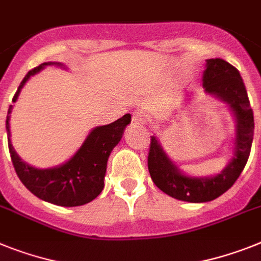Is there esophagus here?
I'll return each mask as SVG.
<instances>
[{"label":"esophagus","instance_id":"34e87169","mask_svg":"<svg viewBox=\"0 0 261 261\" xmlns=\"http://www.w3.org/2000/svg\"><path fill=\"white\" fill-rule=\"evenodd\" d=\"M147 122V115L146 113L141 110H137L134 114H133V124L134 126H142Z\"/></svg>","mask_w":261,"mask_h":261}]
</instances>
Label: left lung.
<instances>
[{
  "label": "left lung",
  "mask_w": 261,
  "mask_h": 261,
  "mask_svg": "<svg viewBox=\"0 0 261 261\" xmlns=\"http://www.w3.org/2000/svg\"><path fill=\"white\" fill-rule=\"evenodd\" d=\"M203 89L208 95L224 102L235 120L232 156L219 174L192 176L181 172L168 158L156 135L151 137L148 171L159 190L171 198L190 203H205L219 198L233 186L248 161L253 141V111L240 73L220 58L205 61ZM188 97V94H187Z\"/></svg>",
  "instance_id": "left-lung-1"
}]
</instances>
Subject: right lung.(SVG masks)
Wrapping results in <instances>:
<instances>
[{
    "label": "right lung",
    "mask_w": 261,
    "mask_h": 261,
    "mask_svg": "<svg viewBox=\"0 0 261 261\" xmlns=\"http://www.w3.org/2000/svg\"><path fill=\"white\" fill-rule=\"evenodd\" d=\"M46 66H58L66 69L61 62H43L36 69L30 70L19 85L13 102L18 99L25 83L30 76L38 74ZM10 105L6 117V133L13 166L28 190L37 198L62 207H76L90 203L97 198L105 187L107 161L113 148L122 139L124 128L131 122V115L126 114L110 124L94 127L90 131L82 146L65 163L50 168L33 167L23 162L15 152L10 139Z\"/></svg>",
    "instance_id": "obj_1"
}]
</instances>
